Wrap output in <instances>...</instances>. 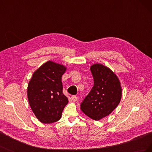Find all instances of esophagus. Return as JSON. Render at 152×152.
<instances>
[{
  "label": "esophagus",
  "mask_w": 152,
  "mask_h": 152,
  "mask_svg": "<svg viewBox=\"0 0 152 152\" xmlns=\"http://www.w3.org/2000/svg\"><path fill=\"white\" fill-rule=\"evenodd\" d=\"M71 99L73 102H76V101L77 100V98L76 97V96H72L71 97Z\"/></svg>",
  "instance_id": "34e87169"
}]
</instances>
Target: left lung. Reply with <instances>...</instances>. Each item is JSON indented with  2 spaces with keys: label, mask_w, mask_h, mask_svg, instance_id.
Segmentation results:
<instances>
[{
  "label": "left lung",
  "mask_w": 152,
  "mask_h": 152,
  "mask_svg": "<svg viewBox=\"0 0 152 152\" xmlns=\"http://www.w3.org/2000/svg\"><path fill=\"white\" fill-rule=\"evenodd\" d=\"M94 86L80 104L86 115L99 121L111 113L121 102L122 88L118 78L107 66L96 63L91 66Z\"/></svg>",
  "instance_id": "1"
}]
</instances>
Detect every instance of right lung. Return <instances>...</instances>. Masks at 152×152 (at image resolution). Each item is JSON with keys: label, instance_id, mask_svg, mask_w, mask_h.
<instances>
[{"label": "right lung", "instance_id": "add662e5", "mask_svg": "<svg viewBox=\"0 0 152 152\" xmlns=\"http://www.w3.org/2000/svg\"><path fill=\"white\" fill-rule=\"evenodd\" d=\"M66 68L48 61L32 75L27 89L31 109L38 120L50 124L60 119L68 98L63 93L61 77Z\"/></svg>", "mask_w": 152, "mask_h": 152}]
</instances>
